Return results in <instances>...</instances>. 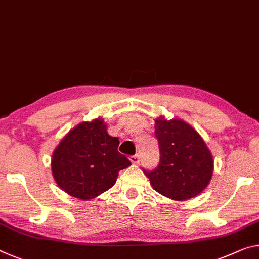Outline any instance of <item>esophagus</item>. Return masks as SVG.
Wrapping results in <instances>:
<instances>
[{"label":"esophagus","instance_id":"esophagus-1","mask_svg":"<svg viewBox=\"0 0 259 259\" xmlns=\"http://www.w3.org/2000/svg\"><path fill=\"white\" fill-rule=\"evenodd\" d=\"M139 159H141V158H139V154H134V155H130V157H129V160L133 163H138Z\"/></svg>","mask_w":259,"mask_h":259}]
</instances>
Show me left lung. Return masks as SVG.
<instances>
[{"mask_svg":"<svg viewBox=\"0 0 259 259\" xmlns=\"http://www.w3.org/2000/svg\"><path fill=\"white\" fill-rule=\"evenodd\" d=\"M160 160L154 169L143 168L159 194L175 200L190 199L210 182L213 159L203 138L182 120H155Z\"/></svg>","mask_w":259,"mask_h":259,"instance_id":"obj_1","label":"left lung"}]
</instances>
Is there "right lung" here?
Returning <instances> with one entry per match:
<instances>
[{"label":"right lung","instance_id":"add662e5","mask_svg":"<svg viewBox=\"0 0 259 259\" xmlns=\"http://www.w3.org/2000/svg\"><path fill=\"white\" fill-rule=\"evenodd\" d=\"M117 137L107 134L104 120L84 122L69 131L52 159V171L60 188L76 198L88 200L116 182L118 171L131 165L117 151Z\"/></svg>","mask_w":259,"mask_h":259}]
</instances>
